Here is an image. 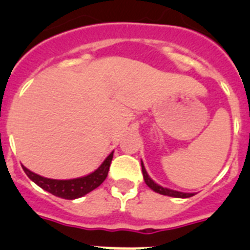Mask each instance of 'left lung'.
Masks as SVG:
<instances>
[{
	"instance_id": "8db88e82",
	"label": "left lung",
	"mask_w": 250,
	"mask_h": 250,
	"mask_svg": "<svg viewBox=\"0 0 250 250\" xmlns=\"http://www.w3.org/2000/svg\"><path fill=\"white\" fill-rule=\"evenodd\" d=\"M141 170H143V175H144V180H145V184L154 190L155 193L161 194V195H167V196H174V198H190L193 196V193H182V191H176L173 190V189H167V188H163L160 187L159 184H156L149 175H147L146 170H145L144 164H143V161H141Z\"/></svg>"
}]
</instances>
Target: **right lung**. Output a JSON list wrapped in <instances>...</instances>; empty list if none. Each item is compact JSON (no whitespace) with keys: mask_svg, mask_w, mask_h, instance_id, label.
Returning a JSON list of instances; mask_svg holds the SVG:
<instances>
[{"mask_svg":"<svg viewBox=\"0 0 250 250\" xmlns=\"http://www.w3.org/2000/svg\"><path fill=\"white\" fill-rule=\"evenodd\" d=\"M112 155H114V151L104 160L103 164L95 170L94 173L86 176H81V178L68 179V180H56V179L43 178V176L32 173L27 167H22V169L26 173V175L35 184L39 185L40 188H42L43 190L48 191V193L55 196L62 198V199L72 200L86 195V194L103 184V182L107 176V173H109Z\"/></svg>","mask_w":250,"mask_h":250,"instance_id":"obj_1","label":"right lung"}]
</instances>
